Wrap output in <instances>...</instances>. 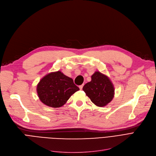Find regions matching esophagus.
Instances as JSON below:
<instances>
[{
	"label": "esophagus",
	"instance_id": "obj_1",
	"mask_svg": "<svg viewBox=\"0 0 156 156\" xmlns=\"http://www.w3.org/2000/svg\"><path fill=\"white\" fill-rule=\"evenodd\" d=\"M83 85H81L79 86V88H80V90H82V88H83Z\"/></svg>",
	"mask_w": 156,
	"mask_h": 156
}]
</instances>
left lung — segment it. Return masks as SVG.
Here are the masks:
<instances>
[{
  "instance_id": "8db88e82",
  "label": "left lung",
  "mask_w": 156,
  "mask_h": 156,
  "mask_svg": "<svg viewBox=\"0 0 156 156\" xmlns=\"http://www.w3.org/2000/svg\"><path fill=\"white\" fill-rule=\"evenodd\" d=\"M83 90L98 107H104L113 99L114 88L110 79L99 71L92 75V80L86 83Z\"/></svg>"
}]
</instances>
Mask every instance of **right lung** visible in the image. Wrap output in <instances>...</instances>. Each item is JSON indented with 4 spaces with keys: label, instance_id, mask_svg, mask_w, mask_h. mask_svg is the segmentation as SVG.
<instances>
[{
    "label": "right lung",
    "instance_id": "add662e5",
    "mask_svg": "<svg viewBox=\"0 0 156 156\" xmlns=\"http://www.w3.org/2000/svg\"><path fill=\"white\" fill-rule=\"evenodd\" d=\"M79 90L73 79L60 71L45 75L41 79L37 87L40 100L46 105L54 108L61 107Z\"/></svg>",
    "mask_w": 156,
    "mask_h": 156
}]
</instances>
